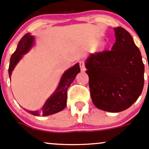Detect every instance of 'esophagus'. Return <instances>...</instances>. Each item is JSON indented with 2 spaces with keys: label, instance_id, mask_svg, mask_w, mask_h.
<instances>
[{
  "label": "esophagus",
  "instance_id": "34e87169",
  "mask_svg": "<svg viewBox=\"0 0 149 149\" xmlns=\"http://www.w3.org/2000/svg\"><path fill=\"white\" fill-rule=\"evenodd\" d=\"M79 65H80V68H81V71H85V70H86L85 64H84V61H79Z\"/></svg>",
  "mask_w": 149,
  "mask_h": 149
}]
</instances>
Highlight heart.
<instances>
[{
    "instance_id": "heart-1",
    "label": "heart",
    "mask_w": 149,
    "mask_h": 149,
    "mask_svg": "<svg viewBox=\"0 0 149 149\" xmlns=\"http://www.w3.org/2000/svg\"><path fill=\"white\" fill-rule=\"evenodd\" d=\"M100 46H101V47L104 46H105V43H101V45H100Z\"/></svg>"
}]
</instances>
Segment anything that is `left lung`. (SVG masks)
Here are the masks:
<instances>
[{
	"label": "left lung",
	"instance_id": "left-lung-1",
	"mask_svg": "<svg viewBox=\"0 0 149 149\" xmlns=\"http://www.w3.org/2000/svg\"><path fill=\"white\" fill-rule=\"evenodd\" d=\"M111 51L91 54L86 61L91 97L98 109L116 113L138 99L144 84V65L139 48L126 30L115 28Z\"/></svg>",
	"mask_w": 149,
	"mask_h": 149
}]
</instances>
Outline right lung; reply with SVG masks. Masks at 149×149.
<instances>
[{
  "instance_id": "obj_1",
  "label": "right lung",
  "mask_w": 149,
  "mask_h": 149,
  "mask_svg": "<svg viewBox=\"0 0 149 149\" xmlns=\"http://www.w3.org/2000/svg\"><path fill=\"white\" fill-rule=\"evenodd\" d=\"M34 43V37L31 34L26 33L23 36L18 43L16 50L12 54L10 60V65H9L8 73L9 76H11L13 70L19 61L21 60L23 55L26 54L33 46ZM81 71L79 63H76L73 67L70 68L65 73L63 74L60 83L56 88V91L48 98L45 104L41 108L40 111H28L25 110L29 113L37 116H46L52 115L56 113L63 109H65L66 106L67 101V90L70 86V84L74 81L76 75Z\"/></svg>"
}]
</instances>
